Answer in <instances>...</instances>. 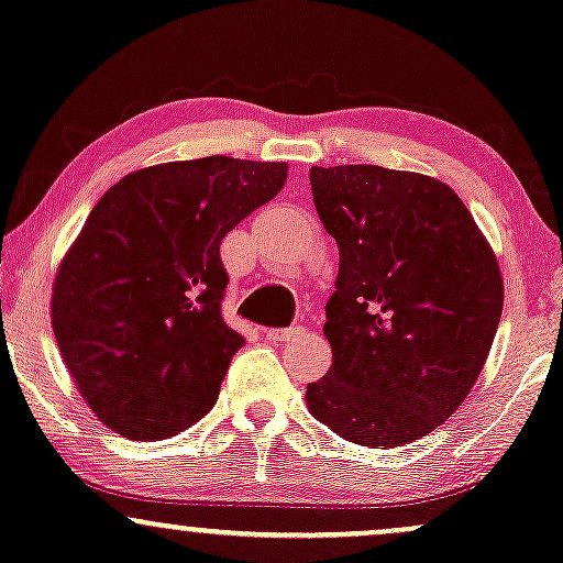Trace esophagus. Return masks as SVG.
Wrapping results in <instances>:
<instances>
[{
	"instance_id": "1",
	"label": "esophagus",
	"mask_w": 563,
	"mask_h": 563,
	"mask_svg": "<svg viewBox=\"0 0 563 563\" xmlns=\"http://www.w3.org/2000/svg\"><path fill=\"white\" fill-rule=\"evenodd\" d=\"M302 334V327H289V330H268L265 332V340H271V343L276 345H287L292 343V340H298Z\"/></svg>"
}]
</instances>
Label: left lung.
<instances>
[{"label": "left lung", "mask_w": 563, "mask_h": 563, "mask_svg": "<svg viewBox=\"0 0 563 563\" xmlns=\"http://www.w3.org/2000/svg\"><path fill=\"white\" fill-rule=\"evenodd\" d=\"M311 191L340 271L324 321L332 366L308 385V409L353 444H409L476 383L500 324V265L468 207L428 175L311 167Z\"/></svg>", "instance_id": "1"}]
</instances>
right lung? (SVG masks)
I'll use <instances>...</instances> for the list:
<instances>
[{"mask_svg": "<svg viewBox=\"0 0 563 563\" xmlns=\"http://www.w3.org/2000/svg\"><path fill=\"white\" fill-rule=\"evenodd\" d=\"M287 180V162L205 156L124 175L63 257L53 332L81 399L124 439L205 418L244 338L223 321L220 242Z\"/></svg>", "mask_w": 563, "mask_h": 563, "instance_id": "1", "label": "right lung"}]
</instances>
